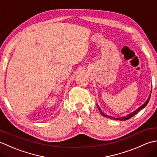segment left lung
Instances as JSON below:
<instances>
[{
	"mask_svg": "<svg viewBox=\"0 0 157 157\" xmlns=\"http://www.w3.org/2000/svg\"><path fill=\"white\" fill-rule=\"evenodd\" d=\"M151 94H150V96H149V97H148V98L147 99V101H146V102H145V103L144 105H142L141 106H140V107L138 109H136L135 111H134V112H132V113H130V114H129L128 115H127V116H125V117H119V118H114V117H111V116H108V115H105L104 113H102V111H101V109L99 108V106H98V105H97V107H98V109H99V111H100V113H101V114L102 115H103L104 117H109V118H111V119H115V120H120V121H125V120H128V119H130V118H132L133 116H134L136 113H138L140 111H141L142 109H144L145 106L147 105V104L148 103V102H149V100H150V98H151Z\"/></svg>",
	"mask_w": 157,
	"mask_h": 157,
	"instance_id": "obj_1",
	"label": "left lung"
}]
</instances>
